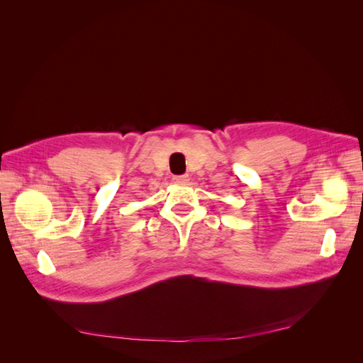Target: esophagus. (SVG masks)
Returning <instances> with one entry per match:
<instances>
[{"label":"esophagus","mask_w":363,"mask_h":363,"mask_svg":"<svg viewBox=\"0 0 363 363\" xmlns=\"http://www.w3.org/2000/svg\"><path fill=\"white\" fill-rule=\"evenodd\" d=\"M175 184H188L189 183V175H175L172 179Z\"/></svg>","instance_id":"34e87169"}]
</instances>
